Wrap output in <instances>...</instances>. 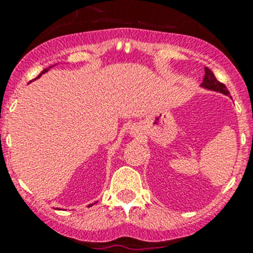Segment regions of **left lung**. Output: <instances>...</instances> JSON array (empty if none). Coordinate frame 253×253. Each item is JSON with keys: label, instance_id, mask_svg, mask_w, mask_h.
<instances>
[{"label": "left lung", "instance_id": "1", "mask_svg": "<svg viewBox=\"0 0 253 253\" xmlns=\"http://www.w3.org/2000/svg\"><path fill=\"white\" fill-rule=\"evenodd\" d=\"M205 71H206V75H205V78H203V83L201 84V86H203V88L206 89H209V90L219 91V93L225 94V95H229V94H230L228 89H226V86L215 78V76L213 75V72H211L209 68L206 67Z\"/></svg>", "mask_w": 253, "mask_h": 253}]
</instances>
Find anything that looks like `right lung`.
Segmentation results:
<instances>
[{
    "mask_svg": "<svg viewBox=\"0 0 253 253\" xmlns=\"http://www.w3.org/2000/svg\"><path fill=\"white\" fill-rule=\"evenodd\" d=\"M51 67H52V66H50V67H48V68H51ZM48 68H45V70H44V71H42V73H40V75H39V76H38V78H39V77H40V76H42V75H44V73H46V72H47V71H48ZM91 206H93V205H89L88 207H91Z\"/></svg>",
    "mask_w": 253,
    "mask_h": 253,
    "instance_id": "obj_1",
    "label": "right lung"
}]
</instances>
